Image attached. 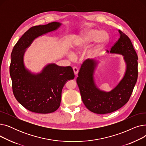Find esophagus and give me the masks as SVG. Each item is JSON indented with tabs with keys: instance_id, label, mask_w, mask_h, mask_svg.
<instances>
[{
	"instance_id": "1",
	"label": "esophagus",
	"mask_w": 146,
	"mask_h": 146,
	"mask_svg": "<svg viewBox=\"0 0 146 146\" xmlns=\"http://www.w3.org/2000/svg\"><path fill=\"white\" fill-rule=\"evenodd\" d=\"M73 70L74 74L75 75H77L78 73V68L76 67H73Z\"/></svg>"
}]
</instances>
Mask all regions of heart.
Wrapping results in <instances>:
<instances>
[{
    "label": "heart",
    "instance_id": "1",
    "mask_svg": "<svg viewBox=\"0 0 146 146\" xmlns=\"http://www.w3.org/2000/svg\"><path fill=\"white\" fill-rule=\"evenodd\" d=\"M94 41V44L86 52V56L88 58L95 56L104 47L109 41V36L105 31L99 32L98 29H86L76 38L72 49L76 52L83 51L88 48Z\"/></svg>",
    "mask_w": 146,
    "mask_h": 146
}]
</instances>
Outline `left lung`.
Listing matches in <instances>:
<instances>
[{"label":"left lung","mask_w":146,"mask_h":146,"mask_svg":"<svg viewBox=\"0 0 146 146\" xmlns=\"http://www.w3.org/2000/svg\"><path fill=\"white\" fill-rule=\"evenodd\" d=\"M120 37L108 53L123 56L126 69L123 78L110 92L98 88L94 80L95 70L98 64L95 59H88L82 64L76 79L82 101L86 108L98 114L115 111L129 100L138 77V56L127 35L118 30Z\"/></svg>","instance_id":"left-lung-1"}]
</instances>
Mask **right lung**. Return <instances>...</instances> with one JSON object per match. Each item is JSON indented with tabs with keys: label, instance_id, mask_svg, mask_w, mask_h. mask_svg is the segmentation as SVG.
<instances>
[{
	"label": "right lung",
	"instance_id": "add662e5",
	"mask_svg": "<svg viewBox=\"0 0 146 146\" xmlns=\"http://www.w3.org/2000/svg\"><path fill=\"white\" fill-rule=\"evenodd\" d=\"M61 24L53 22L29 28L15 44L11 53L10 75L13 93L28 110L38 113H49L60 106L61 92L66 82L74 78L70 66L55 63L46 65L40 73H33L24 64V54L35 38L57 30Z\"/></svg>",
	"mask_w": 146,
	"mask_h": 146
}]
</instances>
